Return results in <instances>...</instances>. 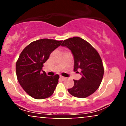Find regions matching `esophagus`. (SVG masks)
I'll return each instance as SVG.
<instances>
[{"label":"esophagus","instance_id":"34e87169","mask_svg":"<svg viewBox=\"0 0 126 126\" xmlns=\"http://www.w3.org/2000/svg\"><path fill=\"white\" fill-rule=\"evenodd\" d=\"M60 79H62V80H64L65 79H66V78L63 77V76H60Z\"/></svg>","mask_w":126,"mask_h":126}]
</instances>
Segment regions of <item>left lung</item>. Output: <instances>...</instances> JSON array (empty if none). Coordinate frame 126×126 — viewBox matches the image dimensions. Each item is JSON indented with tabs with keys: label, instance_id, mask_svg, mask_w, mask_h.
<instances>
[{
	"label": "left lung",
	"instance_id": "1",
	"mask_svg": "<svg viewBox=\"0 0 126 126\" xmlns=\"http://www.w3.org/2000/svg\"><path fill=\"white\" fill-rule=\"evenodd\" d=\"M62 46L66 47L72 53L74 58V72L82 78L74 80V86L68 89L73 96L88 97L98 89L104 75V67L99 53L88 42L80 37H74L65 40Z\"/></svg>",
	"mask_w": 126,
	"mask_h": 126
}]
</instances>
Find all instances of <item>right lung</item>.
<instances>
[{
    "mask_svg": "<svg viewBox=\"0 0 126 126\" xmlns=\"http://www.w3.org/2000/svg\"><path fill=\"white\" fill-rule=\"evenodd\" d=\"M62 43L41 39L32 42L21 52L16 63V73L22 88L31 97L45 99L54 92L59 82V75L47 76L43 67L50 54Z\"/></svg>",
    "mask_w": 126,
    "mask_h": 126,
    "instance_id": "add662e5",
    "label": "right lung"
}]
</instances>
